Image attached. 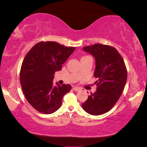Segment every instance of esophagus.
Returning <instances> with one entry per match:
<instances>
[{
	"label": "esophagus",
	"instance_id": "34e87169",
	"mask_svg": "<svg viewBox=\"0 0 147 147\" xmlns=\"http://www.w3.org/2000/svg\"><path fill=\"white\" fill-rule=\"evenodd\" d=\"M73 89L74 91H79L80 90V88H78V87H73Z\"/></svg>",
	"mask_w": 147,
	"mask_h": 147
}]
</instances>
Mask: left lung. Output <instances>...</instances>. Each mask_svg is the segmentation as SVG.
I'll return each instance as SVG.
<instances>
[{
    "instance_id": "left-lung-1",
    "label": "left lung",
    "mask_w": 147,
    "mask_h": 147,
    "mask_svg": "<svg viewBox=\"0 0 147 147\" xmlns=\"http://www.w3.org/2000/svg\"><path fill=\"white\" fill-rule=\"evenodd\" d=\"M83 50L95 59L94 76L96 91L82 104L87 113L99 115L108 112L120 98L127 80V71L123 58L113 47L94 44Z\"/></svg>"
}]
</instances>
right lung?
Listing matches in <instances>:
<instances>
[{"mask_svg": "<svg viewBox=\"0 0 147 147\" xmlns=\"http://www.w3.org/2000/svg\"><path fill=\"white\" fill-rule=\"evenodd\" d=\"M75 50L56 42H39L24 58L20 83L30 104L42 113L51 114L60 108L63 96L71 89L70 84L53 85L54 73Z\"/></svg>", "mask_w": 147, "mask_h": 147, "instance_id": "add662e5", "label": "right lung"}]
</instances>
